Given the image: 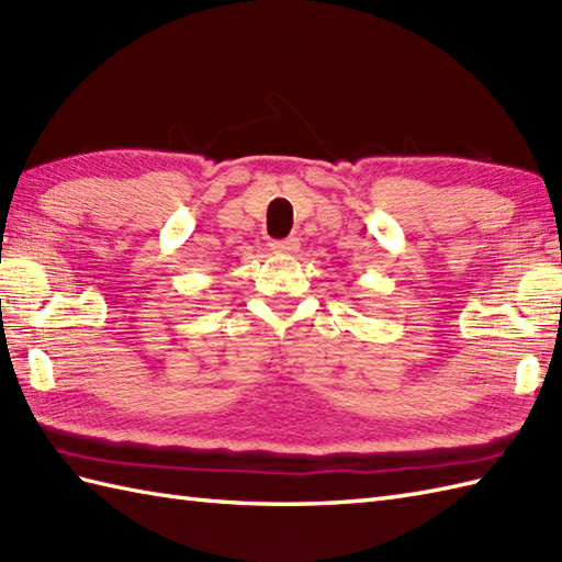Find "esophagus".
<instances>
[{"label":"esophagus","mask_w":562,"mask_h":562,"mask_svg":"<svg viewBox=\"0 0 562 562\" xmlns=\"http://www.w3.org/2000/svg\"><path fill=\"white\" fill-rule=\"evenodd\" d=\"M270 248L274 250V254H282V256H290V254H296L300 250V238H282V241H272Z\"/></svg>","instance_id":"esophagus-1"}]
</instances>
